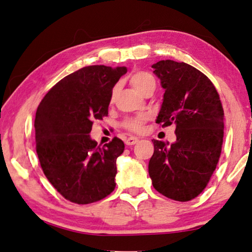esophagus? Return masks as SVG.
<instances>
[{"instance_id": "esophagus-1", "label": "esophagus", "mask_w": 252, "mask_h": 252, "mask_svg": "<svg viewBox=\"0 0 252 252\" xmlns=\"http://www.w3.org/2000/svg\"><path fill=\"white\" fill-rule=\"evenodd\" d=\"M138 141H139V139L135 138V136H130V138H127L126 140V145H134Z\"/></svg>"}]
</instances>
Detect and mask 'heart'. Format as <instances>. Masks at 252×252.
Wrapping results in <instances>:
<instances>
[{"mask_svg":"<svg viewBox=\"0 0 252 252\" xmlns=\"http://www.w3.org/2000/svg\"><path fill=\"white\" fill-rule=\"evenodd\" d=\"M131 85L133 86V88L138 91L139 94H145L146 91L150 90V89H155V79L154 77L149 74V72L146 71H138L135 72L131 76V79H130ZM117 90L118 88L117 87H114L113 90H112V94H111V98L113 99L114 95L117 94ZM145 120L144 117H139V118H135V119H131V120H127L126 123V126L127 129L131 130V131H135V132H139L142 127V125H143V122Z\"/></svg>","mask_w":252,"mask_h":252,"instance_id":"1","label":"heart"}]
</instances>
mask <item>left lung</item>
Here are the masks:
<instances>
[{"label":"left lung","instance_id":"8db88e82","mask_svg":"<svg viewBox=\"0 0 252 252\" xmlns=\"http://www.w3.org/2000/svg\"><path fill=\"white\" fill-rule=\"evenodd\" d=\"M152 68L165 91L155 121L162 126L174 123L176 141L152 140L149 174L158 193L187 202L202 193L217 166L223 109L213 82L193 66L166 59Z\"/></svg>","mask_w":252,"mask_h":252}]
</instances>
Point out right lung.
I'll return each instance as SVG.
<instances>
[{
  "label": "right lung",
  "mask_w": 252,
  "mask_h": 252,
  "mask_svg": "<svg viewBox=\"0 0 252 252\" xmlns=\"http://www.w3.org/2000/svg\"><path fill=\"white\" fill-rule=\"evenodd\" d=\"M126 67H84L58 81L36 111V153L47 180L76 204L107 197L116 187L117 158L125 143L114 138L102 148L89 135L93 121L108 116L112 88Z\"/></svg>",
  "instance_id": "obj_1"
}]
</instances>
